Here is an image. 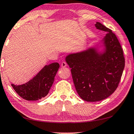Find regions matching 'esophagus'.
<instances>
[{"label": "esophagus", "mask_w": 134, "mask_h": 134, "mask_svg": "<svg viewBox=\"0 0 134 134\" xmlns=\"http://www.w3.org/2000/svg\"><path fill=\"white\" fill-rule=\"evenodd\" d=\"M61 67H63V68H64V67H65L67 66V63H65V62H64V61H63L61 63Z\"/></svg>", "instance_id": "obj_1"}]
</instances>
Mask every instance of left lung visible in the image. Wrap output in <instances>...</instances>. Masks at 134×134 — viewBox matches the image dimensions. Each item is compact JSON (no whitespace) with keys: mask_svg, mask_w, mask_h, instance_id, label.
Wrapping results in <instances>:
<instances>
[{"mask_svg":"<svg viewBox=\"0 0 134 134\" xmlns=\"http://www.w3.org/2000/svg\"><path fill=\"white\" fill-rule=\"evenodd\" d=\"M95 26L107 32L102 40L103 51L92 47L65 57L77 93L87 102L100 101L111 95L125 67L123 49L116 36L100 23L96 22Z\"/></svg>","mask_w":134,"mask_h":134,"instance_id":"left-lung-1","label":"left lung"}]
</instances>
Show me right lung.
<instances>
[{
    "instance_id": "add662e5",
    "label": "right lung",
    "mask_w": 134,
    "mask_h": 134,
    "mask_svg": "<svg viewBox=\"0 0 134 134\" xmlns=\"http://www.w3.org/2000/svg\"><path fill=\"white\" fill-rule=\"evenodd\" d=\"M59 68L58 63L46 65L35 76L22 85H11L21 97L26 100H38L48 94Z\"/></svg>"
}]
</instances>
